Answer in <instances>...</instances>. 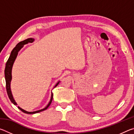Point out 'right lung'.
Segmentation results:
<instances>
[{"label": "right lung", "mask_w": 134, "mask_h": 134, "mask_svg": "<svg viewBox=\"0 0 134 134\" xmlns=\"http://www.w3.org/2000/svg\"><path fill=\"white\" fill-rule=\"evenodd\" d=\"M34 41V39L32 38H28L24 41H22L18 43V44L16 45L14 48L13 49V50L10 53V55L9 56V58L7 61L6 64V67H5V69H4V77H5V80H6V91H7V93L8 95V97L9 99L10 100V101L14 104L15 105H16L17 104L15 102V100L13 99V97L12 96V93H11V90H10V81L11 80H12V66L13 64V63H14L16 57L18 55V52L19 51L20 49H21L22 47H24V45L28 44V42H32ZM59 82L56 84L55 86H54V87H55L57 86L58 85ZM53 94L52 93L51 94V100L49 101V103L48 104L46 107L45 108L42 109H41L39 110H37L35 111V112H27V111L25 110L24 109H22L20 107L18 106V108L21 110L22 112H23L24 113H27V114H34V113H38L40 112H42L43 110H46L47 108H48L49 105H51V103L52 102V100H53Z\"/></svg>", "instance_id": "1"}]
</instances>
